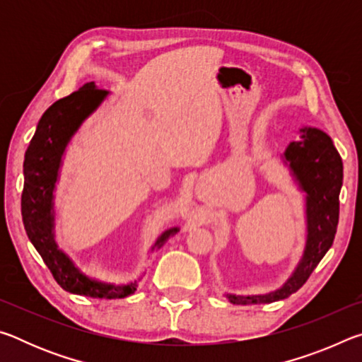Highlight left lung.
Instances as JSON below:
<instances>
[{"mask_svg":"<svg viewBox=\"0 0 362 362\" xmlns=\"http://www.w3.org/2000/svg\"><path fill=\"white\" fill-rule=\"evenodd\" d=\"M283 161L300 189L306 194V244L303 255L291 278L278 291L260 296L226 293V298L235 305L272 303L292 296L306 283L334 243L339 225L343 163L332 139L316 127H302L300 140L287 145Z\"/></svg>","mask_w":362,"mask_h":362,"instance_id":"obj_1","label":"left lung"}]
</instances>
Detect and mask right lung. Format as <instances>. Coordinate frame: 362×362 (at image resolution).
Segmentation results:
<instances>
[{
  "label": "right lung",
  "instance_id": "obj_1",
  "mask_svg": "<svg viewBox=\"0 0 362 362\" xmlns=\"http://www.w3.org/2000/svg\"><path fill=\"white\" fill-rule=\"evenodd\" d=\"M107 95L108 90L97 89L93 81L86 83L76 93L54 102L41 116L23 161L22 220L28 240L62 289L93 298H124L136 292L137 281L116 286L86 276L59 249L54 233V192L65 148L83 121L100 107ZM177 231V226L164 231L151 250L161 247Z\"/></svg>",
  "mask_w": 362,
  "mask_h": 362
}]
</instances>
